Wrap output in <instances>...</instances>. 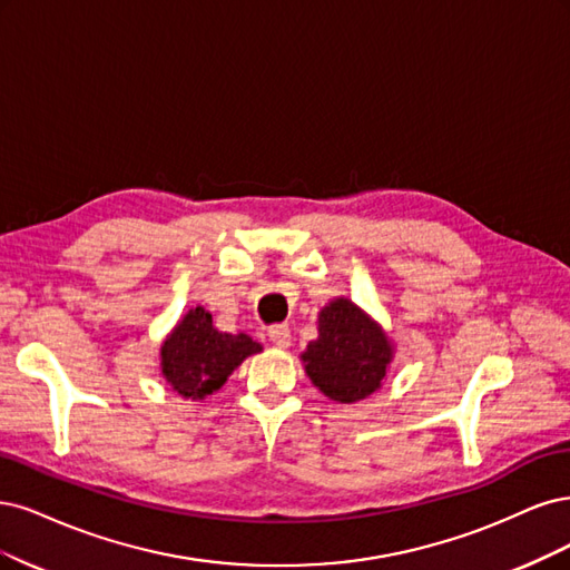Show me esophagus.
Segmentation results:
<instances>
[{
  "label": "esophagus",
  "mask_w": 570,
  "mask_h": 570,
  "mask_svg": "<svg viewBox=\"0 0 570 570\" xmlns=\"http://www.w3.org/2000/svg\"><path fill=\"white\" fill-rule=\"evenodd\" d=\"M267 336H269V341L274 345H279V347H288L291 345V332H288V326H284V324L269 326L267 328Z\"/></svg>",
  "instance_id": "34e87169"
}]
</instances>
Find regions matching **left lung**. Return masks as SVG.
I'll return each instance as SVG.
<instances>
[{"label": "left lung", "instance_id": "left-lung-1", "mask_svg": "<svg viewBox=\"0 0 570 570\" xmlns=\"http://www.w3.org/2000/svg\"><path fill=\"white\" fill-rule=\"evenodd\" d=\"M305 374L334 402L370 397L393 362V343L353 301L336 298L320 312V336L301 355Z\"/></svg>", "mask_w": 570, "mask_h": 570}]
</instances>
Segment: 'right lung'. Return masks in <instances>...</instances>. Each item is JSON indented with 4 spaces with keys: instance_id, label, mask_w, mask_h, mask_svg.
<instances>
[{
    "instance_id": "1",
    "label": "right lung",
    "mask_w": 570,
    "mask_h": 570,
    "mask_svg": "<svg viewBox=\"0 0 570 570\" xmlns=\"http://www.w3.org/2000/svg\"><path fill=\"white\" fill-rule=\"evenodd\" d=\"M263 345L246 334H225L213 326V315L191 307L160 345V372L181 397L204 400L225 385L229 374Z\"/></svg>"
}]
</instances>
